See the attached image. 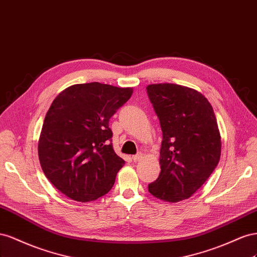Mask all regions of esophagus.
Wrapping results in <instances>:
<instances>
[{
	"label": "esophagus",
	"mask_w": 257,
	"mask_h": 257,
	"mask_svg": "<svg viewBox=\"0 0 257 257\" xmlns=\"http://www.w3.org/2000/svg\"><path fill=\"white\" fill-rule=\"evenodd\" d=\"M141 158H142V154H141V153H138L137 155H134V156H133V159H134V161H136V163H137V161L140 160Z\"/></svg>",
	"instance_id": "1"
}]
</instances>
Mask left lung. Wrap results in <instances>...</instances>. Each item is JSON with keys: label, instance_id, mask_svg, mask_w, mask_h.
I'll return each mask as SVG.
<instances>
[{"label": "left lung", "instance_id": "left-lung-1", "mask_svg": "<svg viewBox=\"0 0 257 257\" xmlns=\"http://www.w3.org/2000/svg\"><path fill=\"white\" fill-rule=\"evenodd\" d=\"M160 121V173L149 192L179 202L195 194L217 166L222 142L215 114L202 93L175 84L146 87Z\"/></svg>", "mask_w": 257, "mask_h": 257}]
</instances>
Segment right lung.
<instances>
[{
	"mask_svg": "<svg viewBox=\"0 0 257 257\" xmlns=\"http://www.w3.org/2000/svg\"><path fill=\"white\" fill-rule=\"evenodd\" d=\"M133 92L94 82L70 86L55 98L38 150L44 174L63 195L88 202L111 190L124 160L113 150L108 120Z\"/></svg>",
	"mask_w": 257,
	"mask_h": 257,
	"instance_id": "1",
	"label": "right lung"
}]
</instances>
